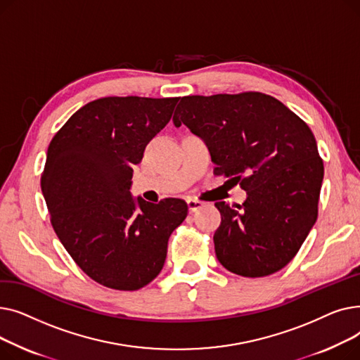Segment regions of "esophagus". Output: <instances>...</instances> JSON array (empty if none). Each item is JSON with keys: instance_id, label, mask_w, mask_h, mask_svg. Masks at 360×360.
I'll return each instance as SVG.
<instances>
[{"instance_id": "34e87169", "label": "esophagus", "mask_w": 360, "mask_h": 360, "mask_svg": "<svg viewBox=\"0 0 360 360\" xmlns=\"http://www.w3.org/2000/svg\"><path fill=\"white\" fill-rule=\"evenodd\" d=\"M186 204H188V210H190L191 213L197 212L198 209H201V207L204 205L202 201L195 200V198H188V200H186Z\"/></svg>"}]
</instances>
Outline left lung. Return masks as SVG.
<instances>
[{
    "label": "left lung",
    "mask_w": 360,
    "mask_h": 360,
    "mask_svg": "<svg viewBox=\"0 0 360 360\" xmlns=\"http://www.w3.org/2000/svg\"><path fill=\"white\" fill-rule=\"evenodd\" d=\"M209 147L214 174L247 191L242 205L217 201L213 240L221 266L238 276H270L293 259L318 216L324 178L305 121L269 94L184 96L174 115Z\"/></svg>",
    "instance_id": "left-lung-1"
}]
</instances>
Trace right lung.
Listing matches in <instances>:
<instances>
[{"mask_svg":"<svg viewBox=\"0 0 360 360\" xmlns=\"http://www.w3.org/2000/svg\"><path fill=\"white\" fill-rule=\"evenodd\" d=\"M179 98L89 102L49 143L41 178L51 224L75 264L99 285L139 290L162 271L167 240L188 214L179 198L131 197L132 166L170 121Z\"/></svg>","mask_w":360,"mask_h":360,"instance_id":"obj_1","label":"right lung"}]
</instances>
